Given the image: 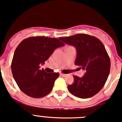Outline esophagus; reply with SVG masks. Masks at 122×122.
<instances>
[{
  "label": "esophagus",
  "mask_w": 122,
  "mask_h": 122,
  "mask_svg": "<svg viewBox=\"0 0 122 122\" xmlns=\"http://www.w3.org/2000/svg\"><path fill=\"white\" fill-rule=\"evenodd\" d=\"M67 75L66 74H64V73H60V76H66Z\"/></svg>",
  "instance_id": "34e87169"
}]
</instances>
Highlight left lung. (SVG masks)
<instances>
[{
	"mask_svg": "<svg viewBox=\"0 0 122 122\" xmlns=\"http://www.w3.org/2000/svg\"><path fill=\"white\" fill-rule=\"evenodd\" d=\"M59 39L75 48V64L85 71L82 77L73 76V83L67 86L69 92L81 98L96 95L105 85L110 71V59L105 46L98 38L86 34Z\"/></svg>",
	"mask_w": 122,
	"mask_h": 122,
	"instance_id": "8db88e82",
	"label": "left lung"
}]
</instances>
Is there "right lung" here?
Segmentation results:
<instances>
[{
    "label": "right lung",
    "mask_w": 122,
    "mask_h": 122,
    "mask_svg": "<svg viewBox=\"0 0 122 122\" xmlns=\"http://www.w3.org/2000/svg\"><path fill=\"white\" fill-rule=\"evenodd\" d=\"M64 46L56 38L31 37L24 39L16 48L11 63L15 81L24 94L33 98H41L53 89L58 73L40 70L56 48Z\"/></svg>",
    "instance_id": "right-lung-1"
}]
</instances>
